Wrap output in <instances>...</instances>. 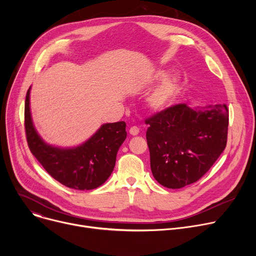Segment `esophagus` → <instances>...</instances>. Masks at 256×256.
I'll return each instance as SVG.
<instances>
[{
	"mask_svg": "<svg viewBox=\"0 0 256 256\" xmlns=\"http://www.w3.org/2000/svg\"><path fill=\"white\" fill-rule=\"evenodd\" d=\"M139 128H137V126H132L130 128V134L132 136H137L138 134H139Z\"/></svg>",
	"mask_w": 256,
	"mask_h": 256,
	"instance_id": "esophagus-1",
	"label": "esophagus"
}]
</instances>
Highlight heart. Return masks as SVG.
<instances>
[{
    "label": "heart",
    "mask_w": 256,
    "mask_h": 256,
    "mask_svg": "<svg viewBox=\"0 0 256 256\" xmlns=\"http://www.w3.org/2000/svg\"><path fill=\"white\" fill-rule=\"evenodd\" d=\"M147 96L145 102L152 112H163L176 102L182 90V78L178 74H170L167 76V70H160L154 72L146 83L148 85L154 84L162 80Z\"/></svg>",
    "instance_id": "1"
}]
</instances>
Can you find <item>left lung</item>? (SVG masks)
Here are the masks:
<instances>
[{"label": "left lung", "mask_w": 256, "mask_h": 256, "mask_svg": "<svg viewBox=\"0 0 256 256\" xmlns=\"http://www.w3.org/2000/svg\"><path fill=\"white\" fill-rule=\"evenodd\" d=\"M228 109L214 104L192 109L184 104L146 120V140L156 180L180 189L202 178L223 152L227 142Z\"/></svg>", "instance_id": "8db88e82"}]
</instances>
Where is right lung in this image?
Wrapping results in <instances>:
<instances>
[{
    "label": "right lung",
    "instance_id": "1",
    "mask_svg": "<svg viewBox=\"0 0 256 256\" xmlns=\"http://www.w3.org/2000/svg\"><path fill=\"white\" fill-rule=\"evenodd\" d=\"M30 91L31 87L24 102V128L33 156L52 178L65 186L84 191L102 186L111 176L119 147L126 138L124 121L102 124L78 146L52 145L40 137L33 124Z\"/></svg>",
    "mask_w": 256,
    "mask_h": 256
}]
</instances>
